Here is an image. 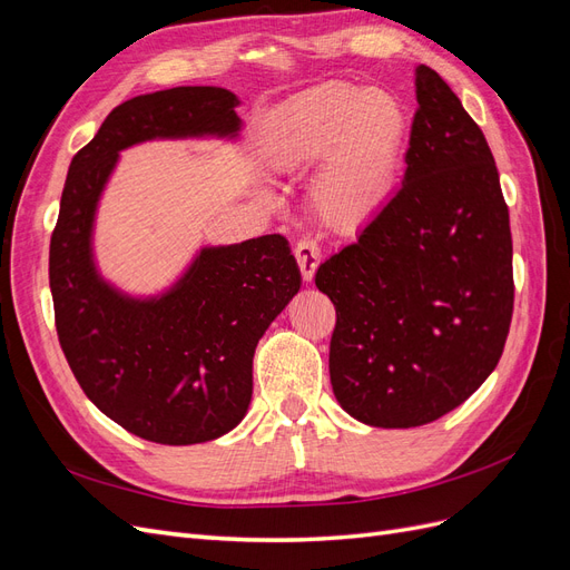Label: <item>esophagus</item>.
<instances>
[{"label": "esophagus", "instance_id": "1", "mask_svg": "<svg viewBox=\"0 0 570 570\" xmlns=\"http://www.w3.org/2000/svg\"><path fill=\"white\" fill-rule=\"evenodd\" d=\"M295 258H297V264H299L302 278L308 283V281L314 278V273H316V268L321 264V249H318V245L314 243V239H308V237L299 239L297 247H295Z\"/></svg>", "mask_w": 570, "mask_h": 570}]
</instances>
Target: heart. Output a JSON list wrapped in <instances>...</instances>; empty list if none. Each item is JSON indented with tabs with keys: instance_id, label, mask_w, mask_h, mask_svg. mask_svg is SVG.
<instances>
[{
	"instance_id": "obj_1",
	"label": "heart",
	"mask_w": 570,
	"mask_h": 570,
	"mask_svg": "<svg viewBox=\"0 0 570 570\" xmlns=\"http://www.w3.org/2000/svg\"><path fill=\"white\" fill-rule=\"evenodd\" d=\"M411 120L392 92L354 82H323L292 97L273 118L264 159L275 174L316 164L312 209L325 228L350 233L392 195Z\"/></svg>"
}]
</instances>
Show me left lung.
I'll return each mask as SVG.
<instances>
[{"instance_id": "left-lung-1", "label": "left lung", "mask_w": 570, "mask_h": 570, "mask_svg": "<svg viewBox=\"0 0 570 570\" xmlns=\"http://www.w3.org/2000/svg\"><path fill=\"white\" fill-rule=\"evenodd\" d=\"M416 99L400 193L316 271L337 312L333 392L373 428L433 423L469 400L513 314L509 209L485 135L423 63Z\"/></svg>"}]
</instances>
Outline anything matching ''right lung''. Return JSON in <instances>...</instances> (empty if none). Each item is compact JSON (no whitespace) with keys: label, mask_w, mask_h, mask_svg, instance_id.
<instances>
[{"label":"right lung","mask_w":570,"mask_h":570,"mask_svg":"<svg viewBox=\"0 0 570 570\" xmlns=\"http://www.w3.org/2000/svg\"><path fill=\"white\" fill-rule=\"evenodd\" d=\"M237 107L230 90L212 85L132 97L68 166L49 243L61 350L88 400L149 442H209L245 419L254 350L302 275L287 239L264 235L202 247L161 295L130 297L97 271V206L120 151L149 140H237Z\"/></svg>","instance_id":"obj_1"}]
</instances>
